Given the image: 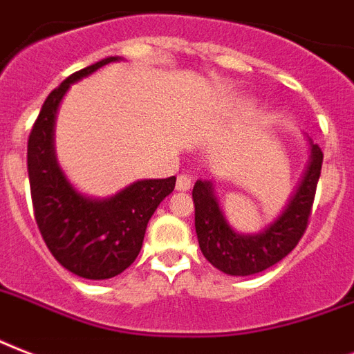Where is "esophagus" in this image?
<instances>
[{
    "label": "esophagus",
    "mask_w": 354,
    "mask_h": 354,
    "mask_svg": "<svg viewBox=\"0 0 354 354\" xmlns=\"http://www.w3.org/2000/svg\"><path fill=\"white\" fill-rule=\"evenodd\" d=\"M190 186H192V177H190V175L180 174L179 177H177V190H179V192H186V190H190Z\"/></svg>",
    "instance_id": "esophagus-1"
}]
</instances>
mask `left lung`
I'll return each instance as SVG.
<instances>
[{
	"label": "left lung",
	"mask_w": 354,
	"mask_h": 354,
	"mask_svg": "<svg viewBox=\"0 0 354 354\" xmlns=\"http://www.w3.org/2000/svg\"><path fill=\"white\" fill-rule=\"evenodd\" d=\"M322 147L310 142V162L297 190L281 216L257 234H240L227 223L210 180H197L192 190L196 232L205 259L227 275H254L282 260L305 234L317 180L322 174Z\"/></svg>",
	"instance_id": "8db88e82"
}]
</instances>
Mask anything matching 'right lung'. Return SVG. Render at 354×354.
<instances>
[{"mask_svg": "<svg viewBox=\"0 0 354 354\" xmlns=\"http://www.w3.org/2000/svg\"><path fill=\"white\" fill-rule=\"evenodd\" d=\"M106 57L72 73L44 101L27 142V171L38 231L57 262L75 275L103 281L120 275L138 257L147 221L175 188V177L144 179L106 199H92L73 188L57 164L53 125L70 84L101 66Z\"/></svg>", "mask_w": 354, "mask_h": 354, "instance_id": "add662e5", "label": "right lung"}]
</instances>
